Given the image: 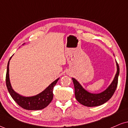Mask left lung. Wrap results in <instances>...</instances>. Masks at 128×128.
<instances>
[{
    "label": "left lung",
    "instance_id": "left-lung-1",
    "mask_svg": "<svg viewBox=\"0 0 128 128\" xmlns=\"http://www.w3.org/2000/svg\"><path fill=\"white\" fill-rule=\"evenodd\" d=\"M117 73L112 82L107 88L100 93H91L86 90L76 79L72 78L74 87V94L76 100L84 106L92 107L97 106L105 104L111 99L114 94L118 84V77L120 68L118 63L116 61Z\"/></svg>",
    "mask_w": 128,
    "mask_h": 128
}]
</instances>
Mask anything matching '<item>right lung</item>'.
I'll return each mask as SVG.
<instances>
[{"label":"right lung","instance_id":"right-lung-1","mask_svg":"<svg viewBox=\"0 0 128 128\" xmlns=\"http://www.w3.org/2000/svg\"><path fill=\"white\" fill-rule=\"evenodd\" d=\"M12 56L10 58L8 61L6 74V84L7 88L11 96L19 106L25 110H40L46 108L52 100L53 96H54L53 90L60 78L54 80L44 90L36 96L24 97L20 95L12 89L11 83H10V76H9V64H10V61Z\"/></svg>","mask_w":128,"mask_h":128}]
</instances>
